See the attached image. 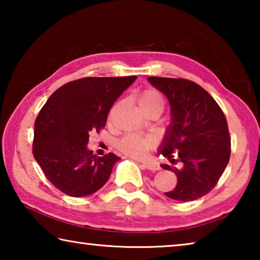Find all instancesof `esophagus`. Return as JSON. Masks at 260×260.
I'll return each instance as SVG.
<instances>
[{
  "mask_svg": "<svg viewBox=\"0 0 260 260\" xmlns=\"http://www.w3.org/2000/svg\"><path fill=\"white\" fill-rule=\"evenodd\" d=\"M142 165L143 167H146L147 170H150V171H158L160 169L157 162H152V161H143Z\"/></svg>",
  "mask_w": 260,
  "mask_h": 260,
  "instance_id": "34e87169",
  "label": "esophagus"
}]
</instances>
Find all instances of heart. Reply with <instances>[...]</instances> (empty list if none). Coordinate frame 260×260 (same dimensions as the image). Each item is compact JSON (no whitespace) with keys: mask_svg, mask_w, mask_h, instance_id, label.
Instances as JSON below:
<instances>
[{"mask_svg":"<svg viewBox=\"0 0 260 260\" xmlns=\"http://www.w3.org/2000/svg\"><path fill=\"white\" fill-rule=\"evenodd\" d=\"M138 104L141 111L146 113L149 110L159 109L162 110L164 102L161 96L153 89L144 90L139 96ZM155 146V140L151 136H141V135H126L118 142V149L125 155L141 158L146 155L149 149Z\"/></svg>","mask_w":260,"mask_h":260,"instance_id":"heart-1","label":"heart"}]
</instances>
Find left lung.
<instances>
[{
  "instance_id": "obj_1",
  "label": "left lung",
  "mask_w": 260,
  "mask_h": 260,
  "mask_svg": "<svg viewBox=\"0 0 260 260\" xmlns=\"http://www.w3.org/2000/svg\"><path fill=\"white\" fill-rule=\"evenodd\" d=\"M171 107L167 127L158 152L177 166L161 165L178 178L165 195L190 202L204 196L217 184L231 157V136L222 110L208 91L186 79L149 77Z\"/></svg>"
}]
</instances>
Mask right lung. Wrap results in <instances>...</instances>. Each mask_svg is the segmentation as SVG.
Masks as SVG:
<instances>
[{
	"label": "right lung",
	"instance_id": "add662e5",
	"mask_svg": "<svg viewBox=\"0 0 260 260\" xmlns=\"http://www.w3.org/2000/svg\"><path fill=\"white\" fill-rule=\"evenodd\" d=\"M138 77L82 78L52 93L34 124L33 155L47 179L72 197L91 195L110 178L119 157H98L87 147L110 109Z\"/></svg>",
	"mask_w": 260,
	"mask_h": 260
}]
</instances>
